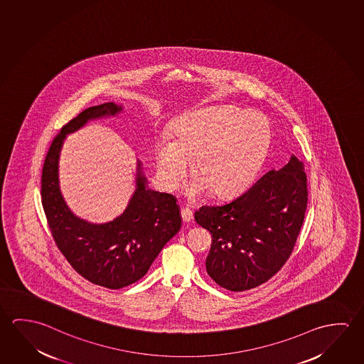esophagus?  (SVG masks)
<instances>
[{
	"label": "esophagus",
	"instance_id": "34e87169",
	"mask_svg": "<svg viewBox=\"0 0 364 364\" xmlns=\"http://www.w3.org/2000/svg\"><path fill=\"white\" fill-rule=\"evenodd\" d=\"M181 218L184 220L185 223H189L193 220V213L189 209H181Z\"/></svg>",
	"mask_w": 364,
	"mask_h": 364
}]
</instances>
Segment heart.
<instances>
[{
  "instance_id": "obj_1",
  "label": "heart",
  "mask_w": 364,
  "mask_h": 364,
  "mask_svg": "<svg viewBox=\"0 0 364 364\" xmlns=\"http://www.w3.org/2000/svg\"><path fill=\"white\" fill-rule=\"evenodd\" d=\"M173 139L164 134L155 144L156 168L162 185L173 189L194 161L197 179L186 196L197 199L209 189L227 197L245 189L262 167L270 127L257 114L233 107H212L191 114L173 128Z\"/></svg>"
}]
</instances>
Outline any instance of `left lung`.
Wrapping results in <instances>:
<instances>
[{"instance_id":"obj_1","label":"left lung","mask_w":364,"mask_h":364,"mask_svg":"<svg viewBox=\"0 0 364 364\" xmlns=\"http://www.w3.org/2000/svg\"><path fill=\"white\" fill-rule=\"evenodd\" d=\"M307 196L304 162L292 156L239 197L200 207L196 222L212 235L205 260L209 277L232 292L268 282L292 254Z\"/></svg>"}]
</instances>
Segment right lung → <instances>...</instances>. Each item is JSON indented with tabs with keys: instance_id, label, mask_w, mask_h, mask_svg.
Returning a JSON list of instances; mask_svg holds the SVG:
<instances>
[{
	"instance_id": "1",
	"label": "right lung",
	"mask_w": 364,
	"mask_h": 364,
	"mask_svg": "<svg viewBox=\"0 0 364 364\" xmlns=\"http://www.w3.org/2000/svg\"><path fill=\"white\" fill-rule=\"evenodd\" d=\"M105 102L78 114L62 127L50 144L42 171V204L55 245L78 274L97 286L119 289L141 279L167 241L181 227L171 194L147 189L138 162L137 188L123 215L102 225L78 218L67 207L58 185V159L66 134L89 120L119 113Z\"/></svg>"
}]
</instances>
